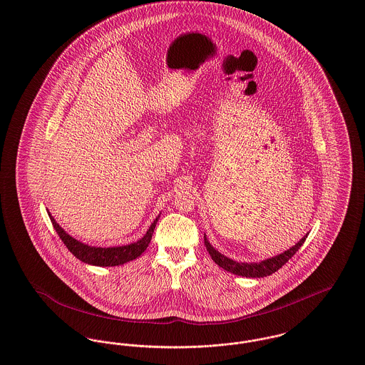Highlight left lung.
Masks as SVG:
<instances>
[{"instance_id": "8db88e82", "label": "left lung", "mask_w": 365, "mask_h": 365, "mask_svg": "<svg viewBox=\"0 0 365 365\" xmlns=\"http://www.w3.org/2000/svg\"><path fill=\"white\" fill-rule=\"evenodd\" d=\"M306 238H307V235L303 236L299 242H297L294 247H291L289 250L281 252L276 257H269V259H264V260H260V262H250V263L248 262H237V260H233L230 257H225L217 250H215L205 235H204V244H205L207 251L210 252V255L212 257L215 263L217 266H220L222 269H225L226 272H230L236 276H242V277L260 279V277H267V276L276 273L279 269H281L291 257L297 254V251L303 245Z\"/></svg>"}]
</instances>
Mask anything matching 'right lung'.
I'll return each instance as SVG.
<instances>
[{
	"label": "right lung",
	"mask_w": 365,
	"mask_h": 365,
	"mask_svg": "<svg viewBox=\"0 0 365 365\" xmlns=\"http://www.w3.org/2000/svg\"><path fill=\"white\" fill-rule=\"evenodd\" d=\"M48 215H49V219H51L58 236L61 237L63 244L68 248V251L77 259H80L81 262L92 264V266H101V267L120 266V264H124L127 262H130V260L140 257L146 251V248L149 247L153 232H154L155 225L160 219V215H158L154 219V222L151 223L146 235L142 237L140 240H138L135 242H130L128 245L102 248V247H92V245H88V244H84V242L76 240L74 237L66 233L63 227L59 226V223L55 220V217L52 215L49 212H48Z\"/></svg>",
	"instance_id": "obj_1"
}]
</instances>
